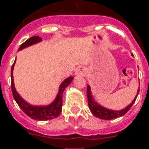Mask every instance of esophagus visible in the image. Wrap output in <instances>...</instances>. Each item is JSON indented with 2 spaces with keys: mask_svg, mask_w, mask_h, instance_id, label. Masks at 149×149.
<instances>
[{
  "mask_svg": "<svg viewBox=\"0 0 149 149\" xmlns=\"http://www.w3.org/2000/svg\"><path fill=\"white\" fill-rule=\"evenodd\" d=\"M76 74H77V75H84L85 70H84L82 67H79V68H77V70H76Z\"/></svg>",
  "mask_w": 149,
  "mask_h": 149,
  "instance_id": "34e87169",
  "label": "esophagus"
}]
</instances>
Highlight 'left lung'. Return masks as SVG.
<instances>
[{
    "instance_id": "8db88e82",
    "label": "left lung",
    "mask_w": 149,
    "mask_h": 149,
    "mask_svg": "<svg viewBox=\"0 0 149 149\" xmlns=\"http://www.w3.org/2000/svg\"><path fill=\"white\" fill-rule=\"evenodd\" d=\"M133 55V54H132ZM86 90H87V98H88V105H89V110H91L92 113L95 116L98 117L99 119H105V120H110V119H113L116 118H118V117H120L124 116L125 114L130 109H131V107L133 106V104H134L135 101H136V98H137V95L139 94V87L138 89L137 95H136L135 98L134 99V101H132V103L131 104H129L127 107H125V109L122 110H119V111H115V110H108V109H106L103 107L100 106L99 104L95 102L94 99L93 98V96L91 94L90 91V87L88 85L87 88H86Z\"/></svg>"
}]
</instances>
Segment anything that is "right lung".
<instances>
[{
  "instance_id": "1",
  "label": "right lung",
  "mask_w": 149,
  "mask_h": 149,
  "mask_svg": "<svg viewBox=\"0 0 149 149\" xmlns=\"http://www.w3.org/2000/svg\"><path fill=\"white\" fill-rule=\"evenodd\" d=\"M41 40H42V38L38 36H32V37H30V39L26 40L21 45V46L19 47V50H22L23 48L27 47V46L32 45L35 44V43L39 42ZM15 62H14V63H13V65H12L11 68V89L13 98L15 100V101H16V103L18 104V106H19V107L29 117H30L33 119H36V120L44 121L48 120V119H52L54 118H56V117L60 115V112L62 111L63 91H64V89H65L66 86H68L71 84V82L72 81L74 77H68V78L65 79V81L62 83L60 86L58 94L56 95V99L54 100L53 103H51V104L45 107L32 106V105H30L29 104H27L25 101H24L21 98L20 95L17 93L16 90L15 89L14 83H13V68H14V65H15Z\"/></svg>"
}]
</instances>
